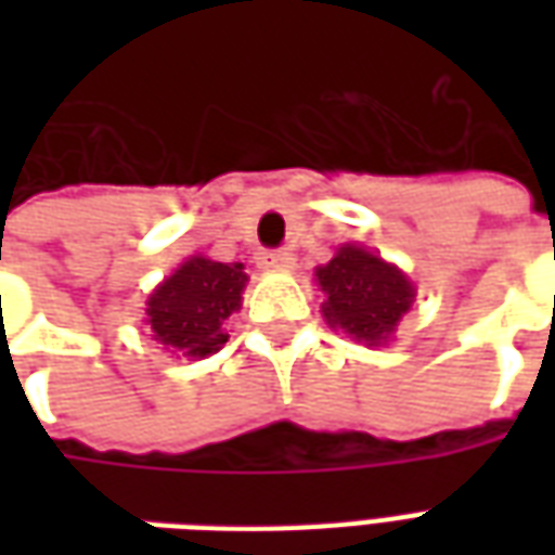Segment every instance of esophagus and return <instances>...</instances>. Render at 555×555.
I'll return each mask as SVG.
<instances>
[{"label":"esophagus","instance_id":"esophagus-1","mask_svg":"<svg viewBox=\"0 0 555 555\" xmlns=\"http://www.w3.org/2000/svg\"><path fill=\"white\" fill-rule=\"evenodd\" d=\"M258 267H264V270H288V267H294V255L285 253V249H264V253H258Z\"/></svg>","mask_w":555,"mask_h":555}]
</instances>
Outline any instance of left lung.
I'll return each instance as SVG.
<instances>
[{
  "label": "left lung",
  "mask_w": 555,
  "mask_h": 555,
  "mask_svg": "<svg viewBox=\"0 0 555 555\" xmlns=\"http://www.w3.org/2000/svg\"><path fill=\"white\" fill-rule=\"evenodd\" d=\"M318 282L326 291V321L369 345L386 341L413 302L408 276L360 246H341L330 264L318 267Z\"/></svg>",
  "instance_id": "obj_1"
}]
</instances>
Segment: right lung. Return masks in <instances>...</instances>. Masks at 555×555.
I'll return each instance as SVG.
<instances>
[{
  "label": "right lung",
  "instance_id": "obj_1",
  "mask_svg": "<svg viewBox=\"0 0 555 555\" xmlns=\"http://www.w3.org/2000/svg\"><path fill=\"white\" fill-rule=\"evenodd\" d=\"M243 285V264L190 258L147 300L145 314L154 338L193 360L217 353L229 341L222 321L241 309Z\"/></svg>",
  "mask_w": 555,
  "mask_h": 555
}]
</instances>
